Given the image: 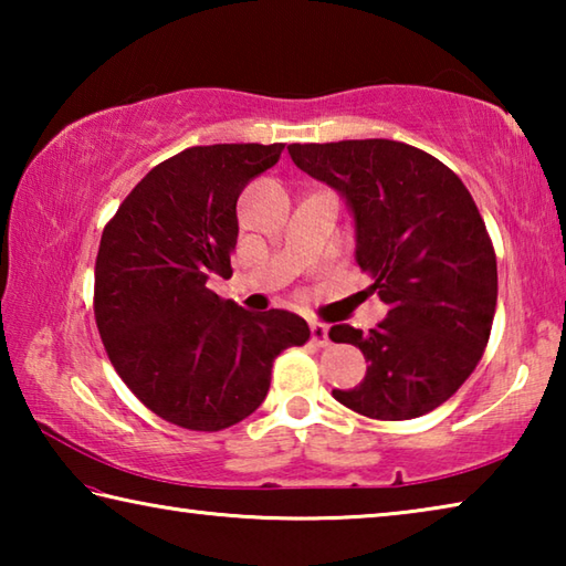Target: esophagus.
<instances>
[{
  "label": "esophagus",
  "instance_id": "obj_1",
  "mask_svg": "<svg viewBox=\"0 0 566 566\" xmlns=\"http://www.w3.org/2000/svg\"><path fill=\"white\" fill-rule=\"evenodd\" d=\"M310 329H312V342L317 344V347H327V344H329V327H327V324L312 322Z\"/></svg>",
  "mask_w": 566,
  "mask_h": 566
}]
</instances>
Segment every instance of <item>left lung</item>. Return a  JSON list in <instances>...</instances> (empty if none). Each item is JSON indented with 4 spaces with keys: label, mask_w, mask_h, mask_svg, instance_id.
I'll list each match as a JSON object with an SVG mask.
<instances>
[{
    "label": "left lung",
    "mask_w": 566,
    "mask_h": 566,
    "mask_svg": "<svg viewBox=\"0 0 566 566\" xmlns=\"http://www.w3.org/2000/svg\"><path fill=\"white\" fill-rule=\"evenodd\" d=\"M292 161L347 199L357 264L389 306L377 329L334 324L359 347L367 377L332 389L361 417L401 421L454 395L482 359L496 310V254L469 189L437 157L405 142L292 145Z\"/></svg>",
    "instance_id": "8db88e82"
}]
</instances>
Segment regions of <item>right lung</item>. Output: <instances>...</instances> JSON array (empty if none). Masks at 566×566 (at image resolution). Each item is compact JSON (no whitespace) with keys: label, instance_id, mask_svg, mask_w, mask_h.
<instances>
[{"label":"right lung","instance_id":"add662e5","mask_svg":"<svg viewBox=\"0 0 566 566\" xmlns=\"http://www.w3.org/2000/svg\"><path fill=\"white\" fill-rule=\"evenodd\" d=\"M284 145L189 147L157 165L104 224L94 319L112 367L149 411L191 432L247 419L272 364L310 327L284 310L247 312L209 290L232 276L237 199Z\"/></svg>","mask_w":566,"mask_h":566}]
</instances>
